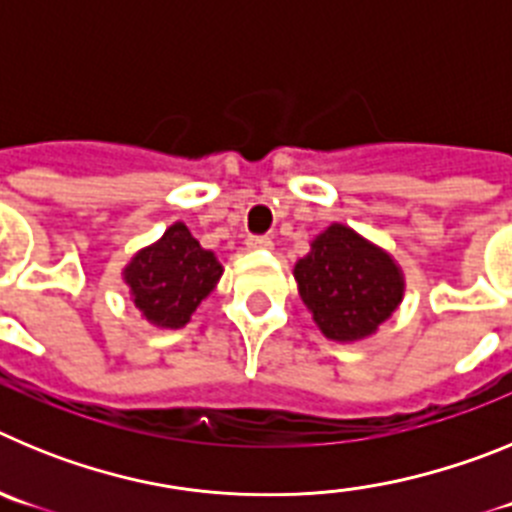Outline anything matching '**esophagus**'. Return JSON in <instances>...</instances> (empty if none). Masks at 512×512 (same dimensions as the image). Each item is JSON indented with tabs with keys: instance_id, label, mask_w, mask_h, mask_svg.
<instances>
[{
	"instance_id": "esophagus-1",
	"label": "esophagus",
	"mask_w": 512,
	"mask_h": 512,
	"mask_svg": "<svg viewBox=\"0 0 512 512\" xmlns=\"http://www.w3.org/2000/svg\"><path fill=\"white\" fill-rule=\"evenodd\" d=\"M246 246L248 248H271V238L269 235H248Z\"/></svg>"
}]
</instances>
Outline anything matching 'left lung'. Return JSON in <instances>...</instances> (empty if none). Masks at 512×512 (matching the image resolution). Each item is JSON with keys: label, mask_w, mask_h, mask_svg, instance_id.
<instances>
[{"label": "left lung", "mask_w": 512, "mask_h": 512, "mask_svg": "<svg viewBox=\"0 0 512 512\" xmlns=\"http://www.w3.org/2000/svg\"><path fill=\"white\" fill-rule=\"evenodd\" d=\"M295 279L323 336L341 343L377 333L405 295V277L390 253L341 223L310 243Z\"/></svg>", "instance_id": "obj_1"}]
</instances>
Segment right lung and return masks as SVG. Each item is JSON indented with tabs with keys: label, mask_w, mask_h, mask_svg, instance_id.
I'll list each match as a JSON object with an SVG mask.
<instances>
[{
	"label": "right lung",
	"mask_w": 512,
	"mask_h": 512,
	"mask_svg": "<svg viewBox=\"0 0 512 512\" xmlns=\"http://www.w3.org/2000/svg\"><path fill=\"white\" fill-rule=\"evenodd\" d=\"M223 277L217 256L174 223L156 243L140 248L122 269L135 307L158 328H182Z\"/></svg>",
	"instance_id": "add662e5"
}]
</instances>
